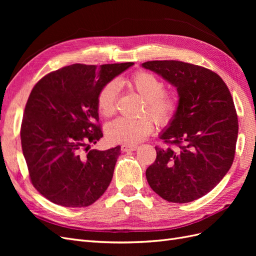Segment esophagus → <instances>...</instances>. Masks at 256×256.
I'll use <instances>...</instances> for the list:
<instances>
[{
    "instance_id": "34e87169",
    "label": "esophagus",
    "mask_w": 256,
    "mask_h": 256,
    "mask_svg": "<svg viewBox=\"0 0 256 256\" xmlns=\"http://www.w3.org/2000/svg\"><path fill=\"white\" fill-rule=\"evenodd\" d=\"M138 145H128V144H124V145H122V152H134V150H136V148H138Z\"/></svg>"
}]
</instances>
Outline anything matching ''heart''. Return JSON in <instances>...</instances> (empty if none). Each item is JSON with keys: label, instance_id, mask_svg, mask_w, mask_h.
I'll return each instance as SVG.
<instances>
[{"label": "heart", "instance_id": "b5f03b06", "mask_svg": "<svg viewBox=\"0 0 256 256\" xmlns=\"http://www.w3.org/2000/svg\"><path fill=\"white\" fill-rule=\"evenodd\" d=\"M118 85L126 86L140 96L144 106L142 112L148 114L158 124H166L177 111L178 98L173 92H164V83L150 72H140L129 79H120L118 83L112 81L106 84L97 97V109L104 118H110L115 112ZM154 130V124L150 118L127 120L118 118L108 124L106 134L110 141L134 145L143 141Z\"/></svg>", "mask_w": 256, "mask_h": 256}]
</instances>
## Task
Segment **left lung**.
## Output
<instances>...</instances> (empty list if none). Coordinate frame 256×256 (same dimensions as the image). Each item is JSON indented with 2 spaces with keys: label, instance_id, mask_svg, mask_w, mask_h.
<instances>
[{
  "label": "left lung",
  "instance_id": "left-lung-1",
  "mask_svg": "<svg viewBox=\"0 0 256 256\" xmlns=\"http://www.w3.org/2000/svg\"><path fill=\"white\" fill-rule=\"evenodd\" d=\"M142 67L162 76L178 94L177 111L159 136L174 147H156L147 182L168 202H192L212 191L233 164L238 136L233 98L207 68L180 60H150Z\"/></svg>",
  "mask_w": 256,
  "mask_h": 256
}]
</instances>
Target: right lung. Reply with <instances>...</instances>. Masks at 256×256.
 I'll list each match as a JSON object with an SVG mask.
<instances>
[{
	"label": "right lung",
	"instance_id": "1",
	"mask_svg": "<svg viewBox=\"0 0 256 256\" xmlns=\"http://www.w3.org/2000/svg\"><path fill=\"white\" fill-rule=\"evenodd\" d=\"M132 65L74 64L44 76L30 92L21 125L22 152L30 182L52 203L86 207L109 187L120 146L88 150L104 136L97 97Z\"/></svg>",
	"mask_w": 256,
	"mask_h": 256
}]
</instances>
